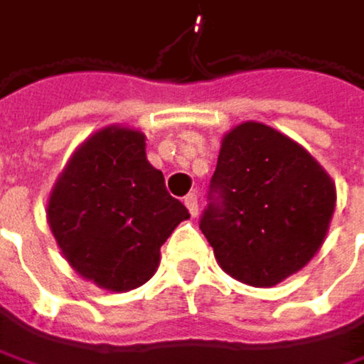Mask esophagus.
I'll return each instance as SVG.
<instances>
[{"label": "esophagus", "instance_id": "34e87169", "mask_svg": "<svg viewBox=\"0 0 364 364\" xmlns=\"http://www.w3.org/2000/svg\"><path fill=\"white\" fill-rule=\"evenodd\" d=\"M183 203H186V207H188V212H190L192 216H198V196H196V192L188 194Z\"/></svg>", "mask_w": 364, "mask_h": 364}]
</instances>
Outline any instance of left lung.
I'll use <instances>...</instances> for the list:
<instances>
[{"mask_svg":"<svg viewBox=\"0 0 364 364\" xmlns=\"http://www.w3.org/2000/svg\"><path fill=\"white\" fill-rule=\"evenodd\" d=\"M334 203L332 178L299 144L245 122L223 139L198 227L223 271L264 288L312 259Z\"/></svg>","mask_w":364,"mask_h":364,"instance_id":"left-lung-1","label":"left lung"}]
</instances>
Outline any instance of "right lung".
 <instances>
[{
	"mask_svg": "<svg viewBox=\"0 0 364 364\" xmlns=\"http://www.w3.org/2000/svg\"><path fill=\"white\" fill-rule=\"evenodd\" d=\"M186 218V205L146 159L144 133L117 127L74 152L48 205L50 229L72 269L115 292L155 275L161 245Z\"/></svg>",
	"mask_w": 364,
	"mask_h": 364,
	"instance_id": "obj_1",
	"label": "right lung"
}]
</instances>
